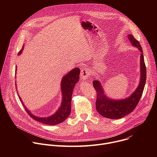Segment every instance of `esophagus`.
<instances>
[{
  "instance_id": "1",
  "label": "esophagus",
  "mask_w": 157,
  "mask_h": 157,
  "mask_svg": "<svg viewBox=\"0 0 157 157\" xmlns=\"http://www.w3.org/2000/svg\"><path fill=\"white\" fill-rule=\"evenodd\" d=\"M90 75H91V73H90V71H89V70H87L86 68H84V69L81 70L80 76H81V78L82 79H83V80L86 79L87 78L90 76Z\"/></svg>"
}]
</instances>
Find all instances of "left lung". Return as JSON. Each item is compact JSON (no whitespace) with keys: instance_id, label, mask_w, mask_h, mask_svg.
Listing matches in <instances>:
<instances>
[{"instance_id":"8db88e82","label":"left lung","mask_w":157,"mask_h":157,"mask_svg":"<svg viewBox=\"0 0 157 157\" xmlns=\"http://www.w3.org/2000/svg\"><path fill=\"white\" fill-rule=\"evenodd\" d=\"M128 39L133 47L139 49L141 52L140 55V73L141 79L140 84L134 93L128 98L123 100L109 99L104 94V90L101 83L98 80H94L93 86L97 93V99L96 101V110L101 116L108 119H121L135 109L137 105L144 89L147 78V70L144 61L143 51L140 44L138 40L133 37L132 35H128Z\"/></svg>"}]
</instances>
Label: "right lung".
Masks as SVG:
<instances>
[{"mask_svg":"<svg viewBox=\"0 0 157 157\" xmlns=\"http://www.w3.org/2000/svg\"><path fill=\"white\" fill-rule=\"evenodd\" d=\"M23 49L24 46L22 47L21 50L19 51L18 55L21 54ZM79 68H75L66 75L64 76V77L63 78L61 83V88L63 96L62 104L55 114L48 117H38L32 114V113H30V111L27 110V108H25V106H24L27 113L33 119L44 124L54 125L63 122L70 115L72 93L73 91V89L76 83L78 82L79 79ZM18 98L21 100L20 98ZM21 102L24 105L22 101Z\"/></svg>","mask_w":157,"mask_h":157,"instance_id":"right-lung-1","label":"right lung"}]
</instances>
